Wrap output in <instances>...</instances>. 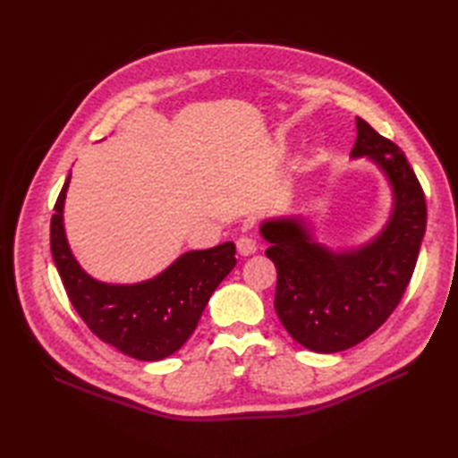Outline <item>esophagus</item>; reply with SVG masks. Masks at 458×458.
<instances>
[{"label": "esophagus", "instance_id": "obj_1", "mask_svg": "<svg viewBox=\"0 0 458 458\" xmlns=\"http://www.w3.org/2000/svg\"><path fill=\"white\" fill-rule=\"evenodd\" d=\"M236 246H238L240 256H251V254H256V251H258L259 242L256 238H251V236H240L236 240Z\"/></svg>", "mask_w": 458, "mask_h": 458}]
</instances>
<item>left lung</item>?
<instances>
[{
	"label": "left lung",
	"instance_id": "1",
	"mask_svg": "<svg viewBox=\"0 0 458 458\" xmlns=\"http://www.w3.org/2000/svg\"><path fill=\"white\" fill-rule=\"evenodd\" d=\"M352 157L369 155L390 179L395 208L372 244L333 254L299 220L266 222V256L277 267L276 310L287 333L315 352L346 350L382 327L410 285L427 226L421 182L397 145L356 118Z\"/></svg>",
	"mask_w": 458,
	"mask_h": 458
}]
</instances>
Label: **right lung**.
Listing matches in <instances>:
<instances>
[{
  "instance_id": "1",
  "label": "right lung",
  "mask_w": 458,
  "mask_h": 458,
  "mask_svg": "<svg viewBox=\"0 0 458 458\" xmlns=\"http://www.w3.org/2000/svg\"><path fill=\"white\" fill-rule=\"evenodd\" d=\"M68 174L51 218V251L68 299L92 333L131 358L163 360L187 343L214 289L236 266L232 242L187 251L155 279L108 285L86 276L68 250L63 204Z\"/></svg>"
}]
</instances>
